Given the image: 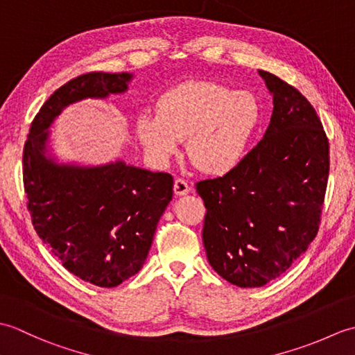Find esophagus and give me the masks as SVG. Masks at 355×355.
I'll return each instance as SVG.
<instances>
[{
	"label": "esophagus",
	"instance_id": "esophagus-1",
	"mask_svg": "<svg viewBox=\"0 0 355 355\" xmlns=\"http://www.w3.org/2000/svg\"><path fill=\"white\" fill-rule=\"evenodd\" d=\"M189 191H191V186L184 178L175 180V183H173V192H175V195H186L189 193Z\"/></svg>",
	"mask_w": 355,
	"mask_h": 355
}]
</instances>
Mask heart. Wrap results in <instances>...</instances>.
<instances>
[{
	"label": "heart",
	"instance_id": "1",
	"mask_svg": "<svg viewBox=\"0 0 355 355\" xmlns=\"http://www.w3.org/2000/svg\"><path fill=\"white\" fill-rule=\"evenodd\" d=\"M157 116L143 114L135 132L155 163L177 154L180 140L187 155L207 173H225L243 160L259 125L261 107L250 92H235L212 80L186 82L163 93Z\"/></svg>",
	"mask_w": 355,
	"mask_h": 355
}]
</instances>
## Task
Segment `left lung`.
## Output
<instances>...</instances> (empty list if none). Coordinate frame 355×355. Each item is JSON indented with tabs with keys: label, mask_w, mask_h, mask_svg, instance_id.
I'll return each instance as SVG.
<instances>
[{
	"label": "left lung",
	"mask_w": 355,
	"mask_h": 355,
	"mask_svg": "<svg viewBox=\"0 0 355 355\" xmlns=\"http://www.w3.org/2000/svg\"><path fill=\"white\" fill-rule=\"evenodd\" d=\"M259 74L275 105L266 135L236 168L195 183L207 209V261L243 288L273 281L306 252L329 175V141L313 105L275 74Z\"/></svg>",
	"instance_id": "left-lung-1"
}]
</instances>
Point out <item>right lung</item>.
<instances>
[{
  "instance_id": "right-lung-1",
  "label": "right lung",
  "mask_w": 355,
  "mask_h": 355,
  "mask_svg": "<svg viewBox=\"0 0 355 355\" xmlns=\"http://www.w3.org/2000/svg\"><path fill=\"white\" fill-rule=\"evenodd\" d=\"M131 74L93 71L58 88L30 125L22 178L32 224L62 266L97 286H117L146 261L158 220L173 193L168 172L123 162L59 166L45 157L50 126L70 103L123 93Z\"/></svg>"
}]
</instances>
